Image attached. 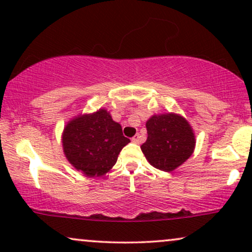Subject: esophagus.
<instances>
[{"label": "esophagus", "instance_id": "esophagus-1", "mask_svg": "<svg viewBox=\"0 0 252 252\" xmlns=\"http://www.w3.org/2000/svg\"><path fill=\"white\" fill-rule=\"evenodd\" d=\"M132 141L134 142V144H140V142H141V136H140V134H139V133H138V134H135L134 136H133Z\"/></svg>", "mask_w": 252, "mask_h": 252}]
</instances>
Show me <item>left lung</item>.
<instances>
[{"instance_id":"1","label":"left lung","mask_w":252,"mask_h":252,"mask_svg":"<svg viewBox=\"0 0 252 252\" xmlns=\"http://www.w3.org/2000/svg\"><path fill=\"white\" fill-rule=\"evenodd\" d=\"M146 128L148 136L141 151L155 168L172 172L192 154L194 133L181 116L173 113L153 116L146 123Z\"/></svg>"}]
</instances>
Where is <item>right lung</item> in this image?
Instances as JSON below:
<instances>
[{"instance_id": "1", "label": "right lung", "mask_w": 252, "mask_h": 252, "mask_svg": "<svg viewBox=\"0 0 252 252\" xmlns=\"http://www.w3.org/2000/svg\"><path fill=\"white\" fill-rule=\"evenodd\" d=\"M66 159L88 176H100L117 162L118 155L129 139L106 110L84 114L67 124L63 133Z\"/></svg>"}]
</instances>
